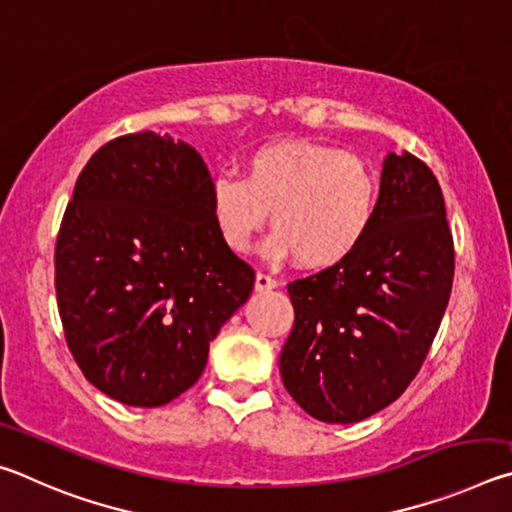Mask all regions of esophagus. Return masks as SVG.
Listing matches in <instances>:
<instances>
[{"label": "esophagus", "mask_w": 512, "mask_h": 512, "mask_svg": "<svg viewBox=\"0 0 512 512\" xmlns=\"http://www.w3.org/2000/svg\"><path fill=\"white\" fill-rule=\"evenodd\" d=\"M277 287V280L273 275H268V273H257V277H255V289L257 291H271V289H275Z\"/></svg>", "instance_id": "obj_1"}]
</instances>
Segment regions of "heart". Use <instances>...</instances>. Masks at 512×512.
<instances>
[{
    "label": "heart",
    "mask_w": 512,
    "mask_h": 512,
    "mask_svg": "<svg viewBox=\"0 0 512 512\" xmlns=\"http://www.w3.org/2000/svg\"><path fill=\"white\" fill-rule=\"evenodd\" d=\"M379 205L370 164L336 146L284 142L262 146L244 162V178L216 176L210 210L223 244L246 253L268 214L273 262L296 255L305 268L345 262L366 244Z\"/></svg>",
    "instance_id": "obj_1"
}]
</instances>
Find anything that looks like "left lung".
<instances>
[{
  "mask_svg": "<svg viewBox=\"0 0 512 512\" xmlns=\"http://www.w3.org/2000/svg\"><path fill=\"white\" fill-rule=\"evenodd\" d=\"M454 282V239L433 171L388 153L375 225L345 262L289 282L296 320L280 354L284 388L311 418L352 424L418 375Z\"/></svg>",
  "mask_w": 512,
  "mask_h": 512,
  "instance_id": "obj_1",
  "label": "left lung"
}]
</instances>
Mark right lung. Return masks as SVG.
I'll return each instance as SVG.
<instances>
[{"label":"right lung","instance_id":"obj_1","mask_svg":"<svg viewBox=\"0 0 512 512\" xmlns=\"http://www.w3.org/2000/svg\"><path fill=\"white\" fill-rule=\"evenodd\" d=\"M212 176L192 146L151 131L115 137L76 180L56 239V300L85 379L128 406H162L203 375L255 287L223 244Z\"/></svg>","mask_w":512,"mask_h":512}]
</instances>
